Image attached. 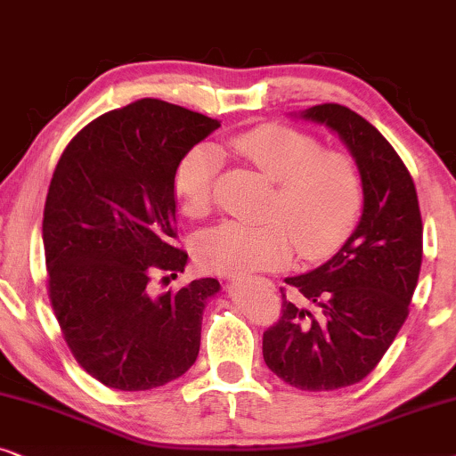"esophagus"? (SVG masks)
I'll return each instance as SVG.
<instances>
[{
  "label": "esophagus",
  "mask_w": 456,
  "mask_h": 456,
  "mask_svg": "<svg viewBox=\"0 0 456 456\" xmlns=\"http://www.w3.org/2000/svg\"><path fill=\"white\" fill-rule=\"evenodd\" d=\"M238 279H240V277H233V281H238Z\"/></svg>",
  "instance_id": "34e87169"
}]
</instances>
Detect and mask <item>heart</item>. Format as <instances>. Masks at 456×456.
<instances>
[{"label":"heart","instance_id":"heart-1","mask_svg":"<svg viewBox=\"0 0 456 456\" xmlns=\"http://www.w3.org/2000/svg\"><path fill=\"white\" fill-rule=\"evenodd\" d=\"M235 151L248 158L275 187L265 210L266 223H221L202 233L196 254L204 269L232 277L283 266L291 246L302 258L331 256L359 221L362 179L354 158L308 133L285 125H260L232 137ZM215 145H198L181 158L173 190L187 216L210 210L221 168Z\"/></svg>","mask_w":456,"mask_h":456}]
</instances>
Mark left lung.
<instances>
[{
  "label": "left lung",
  "mask_w": 456,
  "mask_h": 456,
  "mask_svg": "<svg viewBox=\"0 0 456 456\" xmlns=\"http://www.w3.org/2000/svg\"><path fill=\"white\" fill-rule=\"evenodd\" d=\"M298 117L336 133L362 179L356 229L325 265L285 279L302 302L281 289V317L263 336L265 362L277 378L323 392L365 379L409 317L423 224L411 173L369 120L339 104L313 106Z\"/></svg>",
  "instance_id": "1"
}]
</instances>
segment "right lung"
<instances>
[{"label": "right lung", "instance_id": "1", "mask_svg": "<svg viewBox=\"0 0 456 456\" xmlns=\"http://www.w3.org/2000/svg\"><path fill=\"white\" fill-rule=\"evenodd\" d=\"M221 123L162 100L102 114L60 156L44 210L50 300L91 378L123 392L177 379L198 359L206 302L221 283L193 279L154 294V273L185 271L173 246L181 158Z\"/></svg>", "mask_w": 456, "mask_h": 456}]
</instances>
